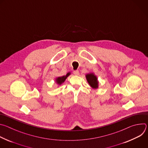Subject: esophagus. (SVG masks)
I'll list each match as a JSON object with an SVG mask.
<instances>
[{
  "label": "esophagus",
  "instance_id": "34e87169",
  "mask_svg": "<svg viewBox=\"0 0 148 148\" xmlns=\"http://www.w3.org/2000/svg\"><path fill=\"white\" fill-rule=\"evenodd\" d=\"M73 73H74V74H75V75H79V71H78V70H75V71H73Z\"/></svg>",
  "mask_w": 148,
  "mask_h": 148
}]
</instances>
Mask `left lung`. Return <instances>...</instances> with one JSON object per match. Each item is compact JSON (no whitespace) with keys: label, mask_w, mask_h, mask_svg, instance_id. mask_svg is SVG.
I'll use <instances>...</instances> for the list:
<instances>
[{"label":"left lung","mask_w":148,"mask_h":148,"mask_svg":"<svg viewBox=\"0 0 148 148\" xmlns=\"http://www.w3.org/2000/svg\"><path fill=\"white\" fill-rule=\"evenodd\" d=\"M86 78L91 87L93 88H98V81L95 75L93 74H88L86 75Z\"/></svg>","instance_id":"left-lung-1"}]
</instances>
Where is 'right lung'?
Segmentation results:
<instances>
[{
  "mask_svg": "<svg viewBox=\"0 0 148 148\" xmlns=\"http://www.w3.org/2000/svg\"><path fill=\"white\" fill-rule=\"evenodd\" d=\"M70 74V73H68L66 75H64V76H62V77H58L57 79H56V82H57V84H62V82H64L65 79L67 78V77Z\"/></svg>",
  "mask_w": 148,
  "mask_h": 148,
  "instance_id": "obj_1",
  "label": "right lung"
}]
</instances>
